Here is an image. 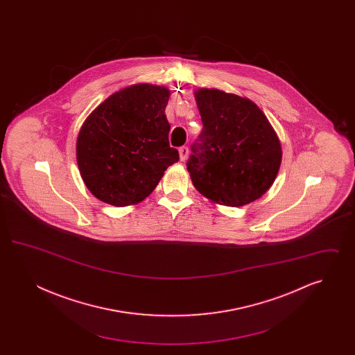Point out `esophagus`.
<instances>
[{
    "label": "esophagus",
    "instance_id": "1",
    "mask_svg": "<svg viewBox=\"0 0 355 355\" xmlns=\"http://www.w3.org/2000/svg\"><path fill=\"white\" fill-rule=\"evenodd\" d=\"M178 152H180L181 161H185L186 158H187V155H189V148H187V146H181V148L178 149Z\"/></svg>",
    "mask_w": 355,
    "mask_h": 355
}]
</instances>
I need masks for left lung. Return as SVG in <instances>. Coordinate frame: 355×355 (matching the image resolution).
<instances>
[{
	"label": "left lung",
	"instance_id": "8db88e82",
	"mask_svg": "<svg viewBox=\"0 0 355 355\" xmlns=\"http://www.w3.org/2000/svg\"><path fill=\"white\" fill-rule=\"evenodd\" d=\"M202 132L193 144L187 171L213 202L243 206L272 185L282 161L281 142L262 110L248 98L198 89Z\"/></svg>",
	"mask_w": 355,
	"mask_h": 355
}]
</instances>
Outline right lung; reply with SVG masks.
Here are the masks:
<instances>
[{
  "instance_id": "1",
  "label": "right lung",
  "mask_w": 355,
  "mask_h": 355,
  "mask_svg": "<svg viewBox=\"0 0 355 355\" xmlns=\"http://www.w3.org/2000/svg\"><path fill=\"white\" fill-rule=\"evenodd\" d=\"M169 96L164 86L133 85L86 119L77 138V164L96 198L113 206L141 202L180 159L169 145Z\"/></svg>"
}]
</instances>
